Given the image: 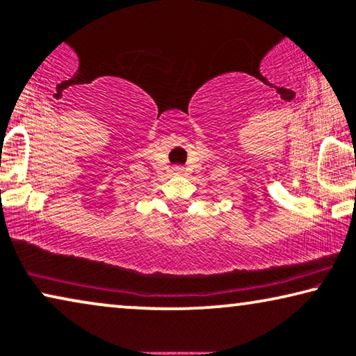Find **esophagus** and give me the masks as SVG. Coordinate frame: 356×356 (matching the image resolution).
<instances>
[{
  "label": "esophagus",
  "mask_w": 356,
  "mask_h": 356,
  "mask_svg": "<svg viewBox=\"0 0 356 356\" xmlns=\"http://www.w3.org/2000/svg\"><path fill=\"white\" fill-rule=\"evenodd\" d=\"M172 171H174V172H176V174H180V172H182V168H179V166H176V168H174V169H172Z\"/></svg>",
  "instance_id": "esophagus-1"
}]
</instances>
